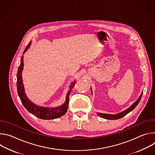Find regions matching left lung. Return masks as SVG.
Returning a JSON list of instances; mask_svg holds the SVG:
<instances>
[{
	"label": "left lung",
	"mask_w": 155,
	"mask_h": 155,
	"mask_svg": "<svg viewBox=\"0 0 155 155\" xmlns=\"http://www.w3.org/2000/svg\"><path fill=\"white\" fill-rule=\"evenodd\" d=\"M142 94L143 93H142V94H140V96L139 97V98L133 104H132L129 108L126 109L124 111L119 113L117 115H108V114H101V113H97V115L101 117H102L104 118L107 119V120H118L120 119L121 118H123V117H124L126 115H127V114H129L130 112H131L132 110H134L135 108V107L138 105V104L139 103L142 96Z\"/></svg>",
	"instance_id": "8db88e82"
}]
</instances>
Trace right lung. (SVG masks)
I'll use <instances>...</instances> for the list:
<instances>
[{"label":"right lung","mask_w":155,"mask_h":155,"mask_svg":"<svg viewBox=\"0 0 155 155\" xmlns=\"http://www.w3.org/2000/svg\"><path fill=\"white\" fill-rule=\"evenodd\" d=\"M31 44V41L27 45L26 48H25L23 54L28 50V49L30 47ZM23 56L21 58V63L18 68V73H17V90L18 96L21 99L22 104H23L25 107L28 110V111L35 115L36 117L39 118L43 120H53L55 118H59L64 115L66 112H67L68 104L69 102V95L71 93L72 88L75 86L76 81H75L72 83L70 86V90L69 91L67 97H66V101L62 105L56 107V108H45L37 106L33 104L31 101H30L28 98L26 97V94L24 91V86L23 84V81H22V77L21 74L23 70Z\"/></svg>","instance_id":"add662e5"}]
</instances>
